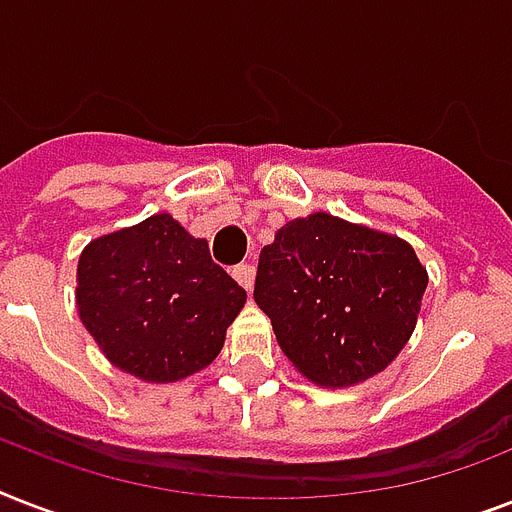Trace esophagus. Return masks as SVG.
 <instances>
[{"label":"esophagus","instance_id":"34e87169","mask_svg":"<svg viewBox=\"0 0 512 512\" xmlns=\"http://www.w3.org/2000/svg\"><path fill=\"white\" fill-rule=\"evenodd\" d=\"M233 279L239 281L241 287L247 289V292H252V287H255V265L252 263H241L233 268Z\"/></svg>","mask_w":512,"mask_h":512}]
</instances>
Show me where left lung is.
Returning a JSON list of instances; mask_svg holds the SVG:
<instances>
[{"label":"left lung","mask_w":512,"mask_h":512,"mask_svg":"<svg viewBox=\"0 0 512 512\" xmlns=\"http://www.w3.org/2000/svg\"><path fill=\"white\" fill-rule=\"evenodd\" d=\"M425 287L428 271L409 241L313 212L263 247L255 303L297 372L350 388L393 364L417 327Z\"/></svg>","instance_id":"left-lung-1"}]
</instances>
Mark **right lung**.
<instances>
[{
    "label": "right lung",
    "instance_id": "right-lung-1",
    "mask_svg": "<svg viewBox=\"0 0 512 512\" xmlns=\"http://www.w3.org/2000/svg\"><path fill=\"white\" fill-rule=\"evenodd\" d=\"M247 292L167 212L92 239L76 265V308L103 356L143 382H177L223 350Z\"/></svg>",
    "mask_w": 512,
    "mask_h": 512
}]
</instances>
